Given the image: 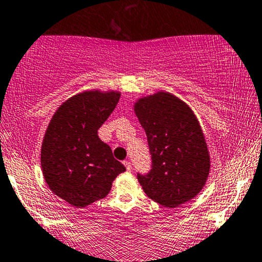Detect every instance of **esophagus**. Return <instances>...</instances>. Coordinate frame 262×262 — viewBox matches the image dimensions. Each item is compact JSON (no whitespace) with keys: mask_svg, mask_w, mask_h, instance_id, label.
I'll list each match as a JSON object with an SVG mask.
<instances>
[{"mask_svg":"<svg viewBox=\"0 0 262 262\" xmlns=\"http://www.w3.org/2000/svg\"><path fill=\"white\" fill-rule=\"evenodd\" d=\"M123 164L125 165V168H127L128 171H132V163L129 161H124Z\"/></svg>","mask_w":262,"mask_h":262,"instance_id":"esophagus-1","label":"esophagus"}]
</instances>
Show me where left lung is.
<instances>
[{"label": "left lung", "instance_id": "obj_1", "mask_svg": "<svg viewBox=\"0 0 262 262\" xmlns=\"http://www.w3.org/2000/svg\"><path fill=\"white\" fill-rule=\"evenodd\" d=\"M134 112L147 137L152 169L138 175L152 201L177 208L203 190L210 173V155L196 115L167 91L139 98Z\"/></svg>", "mask_w": 262, "mask_h": 262}]
</instances>
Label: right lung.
Listing matches in <instances>:
<instances>
[{"label":"right lung","instance_id":"1","mask_svg":"<svg viewBox=\"0 0 262 262\" xmlns=\"http://www.w3.org/2000/svg\"><path fill=\"white\" fill-rule=\"evenodd\" d=\"M120 97V91H83L62 102L49 122L41 147L43 178L49 190L72 207L105 198L112 181L125 171L98 137Z\"/></svg>","mask_w":262,"mask_h":262}]
</instances>
